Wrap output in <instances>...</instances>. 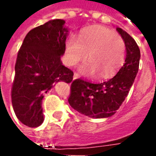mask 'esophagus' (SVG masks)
I'll list each match as a JSON object with an SVG mask.
<instances>
[{"instance_id": "34e87169", "label": "esophagus", "mask_w": 156, "mask_h": 156, "mask_svg": "<svg viewBox=\"0 0 156 156\" xmlns=\"http://www.w3.org/2000/svg\"><path fill=\"white\" fill-rule=\"evenodd\" d=\"M78 77H79V75L77 73H74V74H73V79H77Z\"/></svg>"}]
</instances>
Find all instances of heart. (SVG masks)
I'll return each mask as SVG.
<instances>
[{
	"label": "heart",
	"mask_w": 156,
	"mask_h": 156,
	"mask_svg": "<svg viewBox=\"0 0 156 156\" xmlns=\"http://www.w3.org/2000/svg\"><path fill=\"white\" fill-rule=\"evenodd\" d=\"M89 61L79 68L82 74L88 77L98 75L108 78L124 64L125 43L124 39L105 27L97 26L82 31L78 41L70 37L66 41L65 62L76 66L88 58Z\"/></svg>",
	"instance_id": "b5f03b06"
}]
</instances>
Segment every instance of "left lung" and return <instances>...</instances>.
I'll return each mask as SVG.
<instances>
[{
    "mask_svg": "<svg viewBox=\"0 0 156 156\" xmlns=\"http://www.w3.org/2000/svg\"><path fill=\"white\" fill-rule=\"evenodd\" d=\"M116 30L124 39L126 57L124 65L114 78L101 83L81 78L72 82L68 103L73 108L90 118L111 117L127 97L140 65V51L136 41L123 29Z\"/></svg>",
    "mask_w": 156,
    "mask_h": 156,
    "instance_id": "1",
    "label": "left lung"
}]
</instances>
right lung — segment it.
<instances>
[{
	"label": "right lung",
	"instance_id": "add662e5",
	"mask_svg": "<svg viewBox=\"0 0 156 156\" xmlns=\"http://www.w3.org/2000/svg\"><path fill=\"white\" fill-rule=\"evenodd\" d=\"M65 21L54 19L27 34L15 65L12 102L16 117L31 128L44 120L41 102L56 83H71L73 73L62 65L68 29Z\"/></svg>",
	"mask_w": 156,
	"mask_h": 156
}]
</instances>
